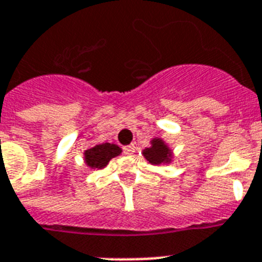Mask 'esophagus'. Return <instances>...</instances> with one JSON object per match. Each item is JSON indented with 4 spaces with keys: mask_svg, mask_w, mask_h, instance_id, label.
<instances>
[{
    "mask_svg": "<svg viewBox=\"0 0 262 262\" xmlns=\"http://www.w3.org/2000/svg\"><path fill=\"white\" fill-rule=\"evenodd\" d=\"M123 152L126 154V155H133V154L135 152V146H134V144H131V146H126L124 148H123Z\"/></svg>",
    "mask_w": 262,
    "mask_h": 262,
    "instance_id": "obj_1",
    "label": "esophagus"
}]
</instances>
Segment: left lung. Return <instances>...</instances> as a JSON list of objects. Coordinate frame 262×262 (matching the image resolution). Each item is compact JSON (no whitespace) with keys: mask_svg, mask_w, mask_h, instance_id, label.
<instances>
[{"mask_svg":"<svg viewBox=\"0 0 262 262\" xmlns=\"http://www.w3.org/2000/svg\"><path fill=\"white\" fill-rule=\"evenodd\" d=\"M143 155L154 165L167 164L171 162L172 151L160 138H155L151 140V147L143 149Z\"/></svg>","mask_w":262,"mask_h":262,"instance_id":"left-lung-1","label":"left lung"}]
</instances>
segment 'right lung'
<instances>
[{
  "label": "right lung",
  "instance_id": "1",
  "mask_svg": "<svg viewBox=\"0 0 262 262\" xmlns=\"http://www.w3.org/2000/svg\"><path fill=\"white\" fill-rule=\"evenodd\" d=\"M120 154H122V148L119 146L113 143H102L84 151V163L90 168L102 169L108 164L111 159Z\"/></svg>",
  "mask_w": 262,
  "mask_h": 262
}]
</instances>
